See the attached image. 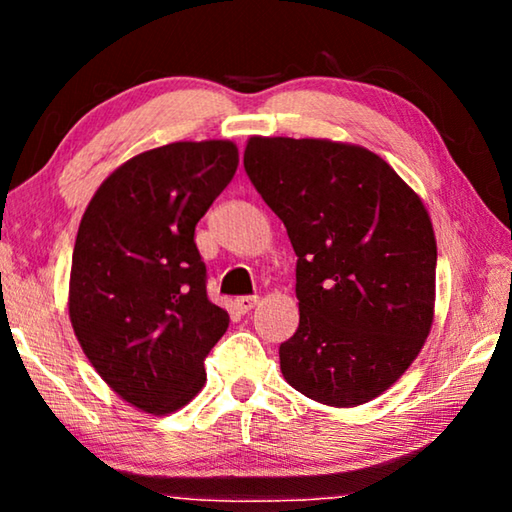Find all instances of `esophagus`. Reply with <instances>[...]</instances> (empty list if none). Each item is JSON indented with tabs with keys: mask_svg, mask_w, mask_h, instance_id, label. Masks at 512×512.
I'll list each match as a JSON object with an SVG mask.
<instances>
[{
	"mask_svg": "<svg viewBox=\"0 0 512 512\" xmlns=\"http://www.w3.org/2000/svg\"><path fill=\"white\" fill-rule=\"evenodd\" d=\"M257 302H259L257 296H241V298L235 300V305H237V309L241 311V314H248V311L253 309Z\"/></svg>",
	"mask_w": 512,
	"mask_h": 512,
	"instance_id": "1",
	"label": "esophagus"
}]
</instances>
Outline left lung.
<instances>
[{
  "label": "left lung",
  "mask_w": 512,
  "mask_h": 512,
  "mask_svg": "<svg viewBox=\"0 0 512 512\" xmlns=\"http://www.w3.org/2000/svg\"><path fill=\"white\" fill-rule=\"evenodd\" d=\"M244 169L298 255L300 325L280 345L284 379L320 404L370 402L402 377L431 329L427 210L361 146L250 137Z\"/></svg>",
  "instance_id": "obj_1"
}]
</instances>
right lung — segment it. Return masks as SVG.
Wrapping results in <instances>:
<instances>
[{
  "label": "right lung",
  "instance_id": "1",
  "mask_svg": "<svg viewBox=\"0 0 512 512\" xmlns=\"http://www.w3.org/2000/svg\"><path fill=\"white\" fill-rule=\"evenodd\" d=\"M237 146L173 142L110 173L85 210L72 255L69 318L85 357L126 402L185 406L230 316L207 298L194 230L235 176Z\"/></svg>",
  "mask_w": 512,
  "mask_h": 512
}]
</instances>
